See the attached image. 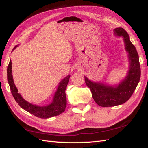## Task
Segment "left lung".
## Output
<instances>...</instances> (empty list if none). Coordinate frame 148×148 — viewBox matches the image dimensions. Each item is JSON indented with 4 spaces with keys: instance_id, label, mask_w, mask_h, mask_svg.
Returning a JSON list of instances; mask_svg holds the SVG:
<instances>
[{
    "instance_id": "obj_1",
    "label": "left lung",
    "mask_w": 148,
    "mask_h": 148,
    "mask_svg": "<svg viewBox=\"0 0 148 148\" xmlns=\"http://www.w3.org/2000/svg\"><path fill=\"white\" fill-rule=\"evenodd\" d=\"M114 34L123 37L125 50L128 53L130 67L127 76L116 86L91 82L85 76V82L91 90L95 102L102 107L117 106L128 101L136 89L141 75L138 54L130 41L128 33L123 28H116Z\"/></svg>"
}]
</instances>
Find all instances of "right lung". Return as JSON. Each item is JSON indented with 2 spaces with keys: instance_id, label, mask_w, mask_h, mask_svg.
Listing matches in <instances>:
<instances>
[{
  "instance_id": "add662e5",
  "label": "right lung",
  "mask_w": 148,
  "mask_h": 148,
  "mask_svg": "<svg viewBox=\"0 0 148 148\" xmlns=\"http://www.w3.org/2000/svg\"><path fill=\"white\" fill-rule=\"evenodd\" d=\"M17 46H15L13 50ZM70 77L71 76L69 75L66 77H64L62 81L60 82L57 91L54 95L53 101L51 102V104L44 106H39L27 102L25 100L23 99L21 95L18 93V90L15 86L12 74L11 60L10 61L8 69H7V79H8L11 92L15 101L22 108L26 110L27 112L32 114L36 117L43 119L58 116L64 112L66 106V97L65 94V90L68 85Z\"/></svg>"
}]
</instances>
